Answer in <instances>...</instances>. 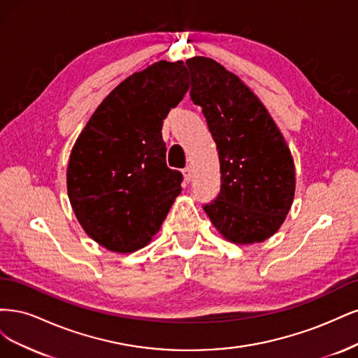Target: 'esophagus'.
Masks as SVG:
<instances>
[{"instance_id":"34e87169","label":"esophagus","mask_w":358,"mask_h":358,"mask_svg":"<svg viewBox=\"0 0 358 358\" xmlns=\"http://www.w3.org/2000/svg\"><path fill=\"white\" fill-rule=\"evenodd\" d=\"M182 176H184V181L186 182H190L192 181V176H193V172H192V168L190 166H186L182 169Z\"/></svg>"}]
</instances>
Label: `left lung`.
Returning <instances> with one entry per match:
<instances>
[{
    "mask_svg": "<svg viewBox=\"0 0 358 358\" xmlns=\"http://www.w3.org/2000/svg\"><path fill=\"white\" fill-rule=\"evenodd\" d=\"M186 65L190 98L202 107L220 160V193L203 210L234 244L268 239L284 223L294 198L290 148L262 101L238 76L203 56Z\"/></svg>",
    "mask_w": 358,
    "mask_h": 358,
    "instance_id": "obj_1",
    "label": "left lung"
}]
</instances>
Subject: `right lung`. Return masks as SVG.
Instances as JSON below:
<instances>
[{"mask_svg":"<svg viewBox=\"0 0 358 358\" xmlns=\"http://www.w3.org/2000/svg\"><path fill=\"white\" fill-rule=\"evenodd\" d=\"M189 90L181 61H160L122 82L92 114L71 150L66 189L85 232L114 252H134L159 232L181 192L166 166L162 126Z\"/></svg>","mask_w":358,"mask_h":358,"instance_id":"add662e5","label":"right lung"}]
</instances>
